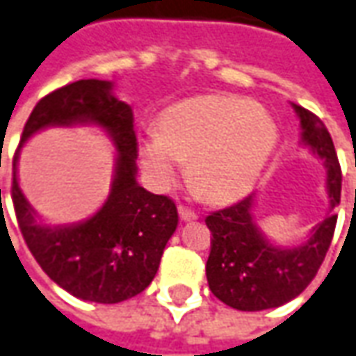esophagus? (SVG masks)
<instances>
[{
	"instance_id": "34e87169",
	"label": "esophagus",
	"mask_w": 356,
	"mask_h": 356,
	"mask_svg": "<svg viewBox=\"0 0 356 356\" xmlns=\"http://www.w3.org/2000/svg\"><path fill=\"white\" fill-rule=\"evenodd\" d=\"M179 216H181V220H185V222H191V220H197L198 214L195 212L193 209H188V207H179Z\"/></svg>"
}]
</instances>
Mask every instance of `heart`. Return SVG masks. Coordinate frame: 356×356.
Returning <instances> with one entry per match:
<instances>
[{"label": "heart", "mask_w": 356, "mask_h": 356, "mask_svg": "<svg viewBox=\"0 0 356 356\" xmlns=\"http://www.w3.org/2000/svg\"><path fill=\"white\" fill-rule=\"evenodd\" d=\"M158 127L140 146L149 177L168 187L191 161L197 191L216 202L248 193L277 142L273 118L241 97L188 99L163 111Z\"/></svg>", "instance_id": "1"}]
</instances>
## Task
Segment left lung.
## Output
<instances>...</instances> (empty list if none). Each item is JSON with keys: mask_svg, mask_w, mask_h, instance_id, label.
<instances>
[{"mask_svg": "<svg viewBox=\"0 0 356 356\" xmlns=\"http://www.w3.org/2000/svg\"><path fill=\"white\" fill-rule=\"evenodd\" d=\"M302 124V140L327 168L330 216L321 220L300 248L282 249L261 236L253 222V195L241 198L228 209L210 212V255L207 279L212 294L229 308L259 312L279 308L304 292L318 275L331 245L341 200V165L330 132L320 117L294 105Z\"/></svg>", "mask_w": 356, "mask_h": 356, "instance_id": "obj_1", "label": "left lung"}]
</instances>
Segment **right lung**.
<instances>
[{
    "label": "right lung",
    "instance_id": "obj_1",
    "mask_svg": "<svg viewBox=\"0 0 356 356\" xmlns=\"http://www.w3.org/2000/svg\"><path fill=\"white\" fill-rule=\"evenodd\" d=\"M93 122L118 149L115 181L103 209L74 226H42L17 183L13 158L11 198L26 248L58 286L76 298L117 304L147 289L158 273L165 243L177 228V207L136 183L134 115L113 95V83L79 79L44 95L23 128L21 144L40 128Z\"/></svg>",
    "mask_w": 356,
    "mask_h": 356
}]
</instances>
